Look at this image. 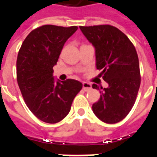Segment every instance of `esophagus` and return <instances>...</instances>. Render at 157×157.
<instances>
[{
  "label": "esophagus",
  "mask_w": 157,
  "mask_h": 157,
  "mask_svg": "<svg viewBox=\"0 0 157 157\" xmlns=\"http://www.w3.org/2000/svg\"><path fill=\"white\" fill-rule=\"evenodd\" d=\"M82 87H83V90L85 91H89L92 89L91 84L87 83V82H83V83H82Z\"/></svg>",
  "instance_id": "1"
}]
</instances>
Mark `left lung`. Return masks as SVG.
I'll use <instances>...</instances> for the list:
<instances>
[{
  "label": "left lung",
  "instance_id": "1",
  "mask_svg": "<svg viewBox=\"0 0 157 157\" xmlns=\"http://www.w3.org/2000/svg\"><path fill=\"white\" fill-rule=\"evenodd\" d=\"M95 48L96 67L102 70L107 88L93 84L100 98L92 106L102 121L115 124L129 114L136 100L141 77L139 57L134 45L118 28L111 25L80 27Z\"/></svg>",
  "mask_w": 157,
  "mask_h": 157
}]
</instances>
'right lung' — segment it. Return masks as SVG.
<instances>
[{
    "instance_id": "1",
    "label": "right lung",
    "mask_w": 157,
    "mask_h": 157,
    "mask_svg": "<svg viewBox=\"0 0 157 157\" xmlns=\"http://www.w3.org/2000/svg\"><path fill=\"white\" fill-rule=\"evenodd\" d=\"M77 28L41 26L28 34L18 51L17 81L23 99L31 112L46 123L63 119L82 89L80 81H56L53 76L64 44Z\"/></svg>"
}]
</instances>
